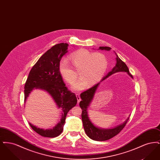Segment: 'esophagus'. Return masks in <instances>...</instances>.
<instances>
[{
	"instance_id": "esophagus-1",
	"label": "esophagus",
	"mask_w": 160,
	"mask_h": 160,
	"mask_svg": "<svg viewBox=\"0 0 160 160\" xmlns=\"http://www.w3.org/2000/svg\"><path fill=\"white\" fill-rule=\"evenodd\" d=\"M76 97L77 99V102L79 103L80 101H81V98H80V95L78 93H76Z\"/></svg>"
}]
</instances>
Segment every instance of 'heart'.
<instances>
[{
	"label": "heart",
	"mask_w": 160,
	"mask_h": 160,
	"mask_svg": "<svg viewBox=\"0 0 160 160\" xmlns=\"http://www.w3.org/2000/svg\"><path fill=\"white\" fill-rule=\"evenodd\" d=\"M68 59L81 76L72 87L75 91L83 89L87 84L91 86L98 83L108 67V60L104 54L93 53L83 48L70 54ZM59 72L65 81L69 84L74 83L78 76L77 72L67 60L60 61Z\"/></svg>",
	"instance_id": "obj_1"
}]
</instances>
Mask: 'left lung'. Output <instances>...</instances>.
I'll return each instance as SVG.
<instances>
[{
	"label": "left lung",
	"mask_w": 160,
	"mask_h": 160,
	"mask_svg": "<svg viewBox=\"0 0 160 160\" xmlns=\"http://www.w3.org/2000/svg\"><path fill=\"white\" fill-rule=\"evenodd\" d=\"M99 49L101 50H110L111 49L109 47H99ZM116 58V64L114 67V68L112 69V71L108 73L106 76L104 77L101 82L105 80L107 77L111 76L114 72H119V71H125L127 72L129 76L131 77L132 78V76L131 74L129 72L128 68L127 66V65L123 62V61L118 56ZM100 83L95 84L91 88L89 89L88 90L82 92L80 94V98L82 101L80 102V107L82 110V119L84 129L86 132V134L89 138H91L93 140L96 141H106L108 139H110L114 137L117 134H118L122 129L125 127L128 121L129 120V118H128L127 121L124 122L123 124L115 127L113 129H101L97 127H95L89 120L88 115V112L87 109L89 106L90 102H91L93 98V95L95 94V92L96 91L98 85Z\"/></svg>",
	"instance_id": "8db88e82"
}]
</instances>
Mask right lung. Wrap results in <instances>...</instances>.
Listing matches in <instances>:
<instances>
[{"label": "right lung", "instance_id": "obj_1", "mask_svg": "<svg viewBox=\"0 0 160 160\" xmlns=\"http://www.w3.org/2000/svg\"><path fill=\"white\" fill-rule=\"evenodd\" d=\"M68 46L60 43L47 51L31 69L24 85V101L33 89H43L50 93L62 112L61 121L53 129H40L29 123L31 128L43 137L53 138L61 134L67 114L77 102L76 95L65 86L59 72V63L68 52Z\"/></svg>", "mask_w": 160, "mask_h": 160}]
</instances>
